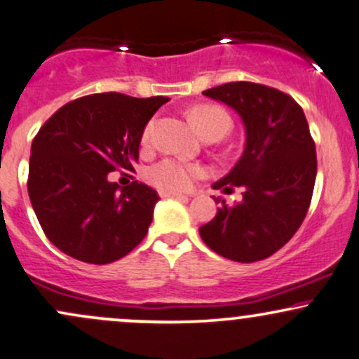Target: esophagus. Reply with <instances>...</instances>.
I'll use <instances>...</instances> for the list:
<instances>
[{"label": "esophagus", "instance_id": "1", "mask_svg": "<svg viewBox=\"0 0 359 359\" xmlns=\"http://www.w3.org/2000/svg\"><path fill=\"white\" fill-rule=\"evenodd\" d=\"M159 196L161 198H188L187 195H181L178 191H168V189H161L159 191Z\"/></svg>", "mask_w": 359, "mask_h": 359}]
</instances>
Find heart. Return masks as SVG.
<instances>
[{
    "instance_id": "obj_1",
    "label": "heart",
    "mask_w": 359,
    "mask_h": 359,
    "mask_svg": "<svg viewBox=\"0 0 359 359\" xmlns=\"http://www.w3.org/2000/svg\"><path fill=\"white\" fill-rule=\"evenodd\" d=\"M189 121L195 126L201 137L208 134H218L225 136L231 128V119L229 112L223 111L217 105H198L189 111ZM153 133V122L146 126L142 133V144H147ZM205 170L198 164L184 163L181 159L166 158L163 161L156 163L147 171V180L161 189H172V191H187L193 187L195 180L201 178Z\"/></svg>"
}]
</instances>
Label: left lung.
Returning a JSON list of instances; mask_svg holds the SVG:
<instances>
[{
  "label": "left lung",
  "mask_w": 359,
  "mask_h": 359,
  "mask_svg": "<svg viewBox=\"0 0 359 359\" xmlns=\"http://www.w3.org/2000/svg\"><path fill=\"white\" fill-rule=\"evenodd\" d=\"M203 95L226 104L245 128V149L231 171L213 184L243 200L222 201L212 222L200 226L203 242L235 262L264 260L292 238L313 198L318 159L304 111L292 97L252 82H230Z\"/></svg>",
  "instance_id": "left-lung-1"
}]
</instances>
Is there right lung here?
Segmentation results:
<instances>
[{
  "label": "right lung",
  "mask_w": 359,
  "mask_h": 359,
  "mask_svg": "<svg viewBox=\"0 0 359 359\" xmlns=\"http://www.w3.org/2000/svg\"><path fill=\"white\" fill-rule=\"evenodd\" d=\"M168 100L86 95L58 109L38 130L28 195L45 235L63 254L111 264L146 237L158 193L137 181L121 188L109 172L134 170L146 124Z\"/></svg>",
  "instance_id": "1"
}]
</instances>
